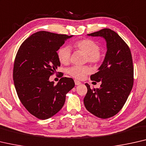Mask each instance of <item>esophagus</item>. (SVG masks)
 I'll return each mask as SVG.
<instances>
[{"label": "esophagus", "mask_w": 146, "mask_h": 146, "mask_svg": "<svg viewBox=\"0 0 146 146\" xmlns=\"http://www.w3.org/2000/svg\"><path fill=\"white\" fill-rule=\"evenodd\" d=\"M75 85H79V84H81V82L77 80H75Z\"/></svg>", "instance_id": "esophagus-1"}]
</instances>
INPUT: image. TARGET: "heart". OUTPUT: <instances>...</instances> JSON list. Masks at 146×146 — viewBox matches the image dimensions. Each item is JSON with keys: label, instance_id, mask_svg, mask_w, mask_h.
I'll list each match as a JSON object with an SVG mask.
<instances>
[{"label": "heart", "instance_id": "obj_1", "mask_svg": "<svg viewBox=\"0 0 146 146\" xmlns=\"http://www.w3.org/2000/svg\"><path fill=\"white\" fill-rule=\"evenodd\" d=\"M73 47L78 51L86 54V61L94 65H98L104 60L103 54L100 51V46L92 39L84 38L74 42ZM58 60L61 64H68L71 59V50L68 46H62L57 52ZM92 69L89 66H73L67 70L69 75L77 79H83Z\"/></svg>", "mask_w": 146, "mask_h": 146}]
</instances>
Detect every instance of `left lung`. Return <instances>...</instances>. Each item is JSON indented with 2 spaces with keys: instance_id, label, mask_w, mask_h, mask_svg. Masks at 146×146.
Masks as SVG:
<instances>
[{
  "instance_id": "8db88e82",
  "label": "left lung",
  "mask_w": 146,
  "mask_h": 146,
  "mask_svg": "<svg viewBox=\"0 0 146 146\" xmlns=\"http://www.w3.org/2000/svg\"><path fill=\"white\" fill-rule=\"evenodd\" d=\"M88 35L104 37L108 50L98 71L90 76L92 80L102 82L100 88L91 89L86 83L87 93L84 104L95 116L108 119L118 113L123 108L133 86L131 52L123 38L110 29L106 28Z\"/></svg>"
}]
</instances>
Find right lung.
<instances>
[{
  "label": "right lung",
  "instance_id": "1",
  "mask_svg": "<svg viewBox=\"0 0 146 146\" xmlns=\"http://www.w3.org/2000/svg\"><path fill=\"white\" fill-rule=\"evenodd\" d=\"M71 36L36 32L24 40L16 54L13 79L17 94L26 110L39 119L57 113L64 105L66 94L75 86L71 78H61L56 85L49 80L60 66L57 51Z\"/></svg>",
  "mask_w": 146,
  "mask_h": 146
}]
</instances>
